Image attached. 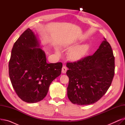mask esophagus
Listing matches in <instances>:
<instances>
[{
  "instance_id": "obj_1",
  "label": "esophagus",
  "mask_w": 125,
  "mask_h": 125,
  "mask_svg": "<svg viewBox=\"0 0 125 125\" xmlns=\"http://www.w3.org/2000/svg\"><path fill=\"white\" fill-rule=\"evenodd\" d=\"M66 71H67V68L66 66L64 65V66H63L62 68V73H66Z\"/></svg>"
}]
</instances>
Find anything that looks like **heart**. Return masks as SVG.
Listing matches in <instances>:
<instances>
[{
    "mask_svg": "<svg viewBox=\"0 0 125 125\" xmlns=\"http://www.w3.org/2000/svg\"><path fill=\"white\" fill-rule=\"evenodd\" d=\"M74 44H68L66 47L70 49ZM89 50V46L87 44H82L75 46L70 50L68 52V58L70 60L73 62H76L81 60L86 55ZM57 53H60V50L56 49Z\"/></svg>",
    "mask_w": 125,
    "mask_h": 125,
    "instance_id": "obj_1",
    "label": "heart"
}]
</instances>
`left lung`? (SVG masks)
I'll list each match as a JSON object with an SVG mask.
<instances>
[{"mask_svg": "<svg viewBox=\"0 0 125 125\" xmlns=\"http://www.w3.org/2000/svg\"><path fill=\"white\" fill-rule=\"evenodd\" d=\"M99 49L73 63L68 62L67 96L74 104L89 105L99 100L112 83L115 74V57L105 38Z\"/></svg>", "mask_w": 125, "mask_h": 125, "instance_id": "obj_1", "label": "left lung"}]
</instances>
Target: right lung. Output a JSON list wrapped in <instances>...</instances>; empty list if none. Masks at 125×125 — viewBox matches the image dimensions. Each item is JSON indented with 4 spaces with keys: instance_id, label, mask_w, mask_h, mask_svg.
<instances>
[{
    "instance_id": "obj_1",
    "label": "right lung",
    "mask_w": 125,
    "mask_h": 125,
    "mask_svg": "<svg viewBox=\"0 0 125 125\" xmlns=\"http://www.w3.org/2000/svg\"><path fill=\"white\" fill-rule=\"evenodd\" d=\"M30 29L15 42L9 61L13 88L23 101L36 103L47 95L51 83L61 73L62 63H47L44 52Z\"/></svg>"
}]
</instances>
